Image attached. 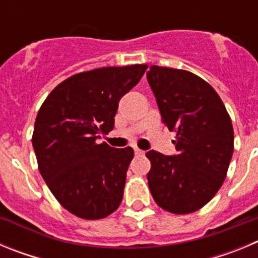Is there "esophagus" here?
Wrapping results in <instances>:
<instances>
[{"mask_svg": "<svg viewBox=\"0 0 258 258\" xmlns=\"http://www.w3.org/2000/svg\"><path fill=\"white\" fill-rule=\"evenodd\" d=\"M134 152H136V155H143L145 154V151H142V150L137 149V147H134Z\"/></svg>", "mask_w": 258, "mask_h": 258, "instance_id": "esophagus-1", "label": "esophagus"}]
</instances>
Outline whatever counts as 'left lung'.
<instances>
[{"label": "left lung", "instance_id": "left-lung-1", "mask_svg": "<svg viewBox=\"0 0 258 258\" xmlns=\"http://www.w3.org/2000/svg\"><path fill=\"white\" fill-rule=\"evenodd\" d=\"M163 122L175 132L177 155L149 151V187L159 207L175 214L203 208L226 178L234 152L231 118L220 95L188 71L151 66L147 72Z\"/></svg>", "mask_w": 258, "mask_h": 258}]
</instances>
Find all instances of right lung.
Here are the masks:
<instances>
[{"instance_id": "add662e5", "label": "right lung", "mask_w": 258, "mask_h": 258, "mask_svg": "<svg viewBox=\"0 0 258 258\" xmlns=\"http://www.w3.org/2000/svg\"><path fill=\"white\" fill-rule=\"evenodd\" d=\"M147 64L103 67L59 84L37 113L32 145L38 170L63 208L99 220L120 206L134 151L98 145L115 125L118 102L140 83Z\"/></svg>"}]
</instances>
